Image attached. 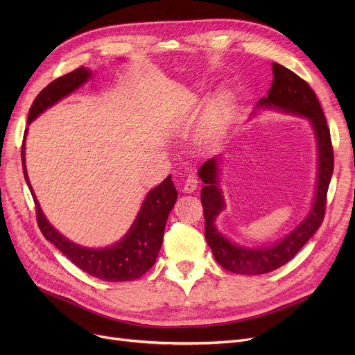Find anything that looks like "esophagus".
<instances>
[{
  "label": "esophagus",
  "instance_id": "1",
  "mask_svg": "<svg viewBox=\"0 0 355 355\" xmlns=\"http://www.w3.org/2000/svg\"><path fill=\"white\" fill-rule=\"evenodd\" d=\"M198 185V180L194 175H189L187 178L184 180V185H182V190L185 193H193Z\"/></svg>",
  "mask_w": 355,
  "mask_h": 355
}]
</instances>
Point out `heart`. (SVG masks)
Masks as SVG:
<instances>
[{
    "label": "heart",
    "mask_w": 355,
    "mask_h": 355,
    "mask_svg": "<svg viewBox=\"0 0 355 355\" xmlns=\"http://www.w3.org/2000/svg\"><path fill=\"white\" fill-rule=\"evenodd\" d=\"M226 106V98L225 96H220L213 102V114L214 116H218L221 114V110H225Z\"/></svg>",
    "instance_id": "b5f03b06"
}]
</instances>
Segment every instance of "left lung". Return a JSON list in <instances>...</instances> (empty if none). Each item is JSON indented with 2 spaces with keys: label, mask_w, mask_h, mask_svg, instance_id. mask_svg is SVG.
<instances>
[{
  "label": "left lung",
  "mask_w": 355,
  "mask_h": 355,
  "mask_svg": "<svg viewBox=\"0 0 355 355\" xmlns=\"http://www.w3.org/2000/svg\"><path fill=\"white\" fill-rule=\"evenodd\" d=\"M272 73L273 82L268 96L260 99L257 106L279 109L311 121L318 144V181H316L313 206L300 226L273 246L246 249L230 243V240L221 236L214 226L216 217L225 209V200L217 184L218 158H210L200 166L198 175L206 184L201 190L204 225H206L204 234L217 263L229 272L240 275L269 273L288 263L306 245V241L324 221L327 193L334 171V149L329 128L315 92L304 79L281 64L272 63Z\"/></svg>",
  "instance_id": "8db88e82"
}]
</instances>
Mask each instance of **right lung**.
I'll use <instances>...</instances> for the list:
<instances>
[{"mask_svg": "<svg viewBox=\"0 0 355 355\" xmlns=\"http://www.w3.org/2000/svg\"><path fill=\"white\" fill-rule=\"evenodd\" d=\"M90 76V70L79 67L47 85L37 95L30 107L28 123L47 107L53 106L55 102H59L62 98L80 87ZM21 161L24 178L35 204L37 225H39L43 236L51 241L70 262L80 268L83 272L107 282L134 281V279L141 277L153 268L162 245L168 214H170L177 201V190L173 184L171 175H168L158 187L148 193L132 227L129 229L121 241L105 249H87L71 243L63 234L51 227L50 223L46 220L28 181L24 141L21 145Z\"/></svg>", "mask_w": 355, "mask_h": 355, "instance_id": "add662e5", "label": "right lung"}]
</instances>
